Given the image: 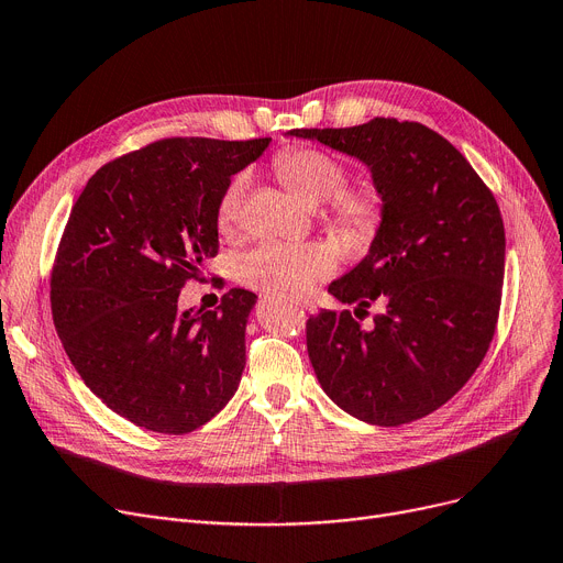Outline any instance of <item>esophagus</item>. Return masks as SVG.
I'll return each instance as SVG.
<instances>
[{
  "label": "esophagus",
  "instance_id": "34e87169",
  "mask_svg": "<svg viewBox=\"0 0 563 563\" xmlns=\"http://www.w3.org/2000/svg\"><path fill=\"white\" fill-rule=\"evenodd\" d=\"M299 306H301V308H306L308 312H314V303H312L310 299H299Z\"/></svg>",
  "mask_w": 563,
  "mask_h": 563
}]
</instances>
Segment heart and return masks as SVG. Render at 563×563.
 <instances>
[{"instance_id":"obj_1","label":"heart","mask_w":563,"mask_h":563,"mask_svg":"<svg viewBox=\"0 0 563 563\" xmlns=\"http://www.w3.org/2000/svg\"><path fill=\"white\" fill-rule=\"evenodd\" d=\"M274 169L301 202L310 207L324 205L327 223L340 234L368 239L379 228L384 213L379 188L371 181L345 186L347 169L331 154L314 146H289L276 154ZM246 188V173L234 175L223 188L216 207V223L221 232L236 228ZM333 268V251L317 241H264L234 260L236 278L264 291H306L314 283L329 278Z\"/></svg>"}]
</instances>
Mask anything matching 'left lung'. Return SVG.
<instances>
[{"label":"left lung","mask_w":563,"mask_h":563,"mask_svg":"<svg viewBox=\"0 0 563 563\" xmlns=\"http://www.w3.org/2000/svg\"><path fill=\"white\" fill-rule=\"evenodd\" d=\"M368 165L384 200L371 251L329 285L364 311L322 310L306 324L324 394L354 419L396 428L449 402L490 347L504 285L506 236L493 190L455 146L417 121L375 117L350 129H295Z\"/></svg>","instance_id":"1"}]
</instances>
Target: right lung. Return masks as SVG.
Returning a JSON list of instances; mask_svg holds the SVG:
<instances>
[{"instance_id":"1","label":"right lung","mask_w":563,"mask_h":563,"mask_svg":"<svg viewBox=\"0 0 563 563\" xmlns=\"http://www.w3.org/2000/svg\"><path fill=\"white\" fill-rule=\"evenodd\" d=\"M268 142H152L106 163L70 209L51 278L55 329L91 394L144 430H198L241 382L257 297L234 287L202 312L179 310V291L218 255L223 188Z\"/></svg>"}]
</instances>
